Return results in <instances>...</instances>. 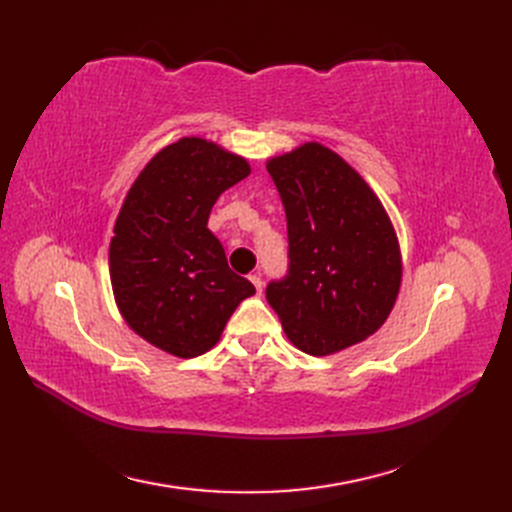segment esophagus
<instances>
[{
    "label": "esophagus",
    "mask_w": 512,
    "mask_h": 512,
    "mask_svg": "<svg viewBox=\"0 0 512 512\" xmlns=\"http://www.w3.org/2000/svg\"><path fill=\"white\" fill-rule=\"evenodd\" d=\"M250 282L256 286L258 292H262V286H265V284H262V277H260L258 273H252V275H250Z\"/></svg>",
    "instance_id": "esophagus-1"
}]
</instances>
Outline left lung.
I'll return each mask as SVG.
<instances>
[{
	"label": "left lung",
	"mask_w": 512,
	"mask_h": 512,
	"mask_svg": "<svg viewBox=\"0 0 512 512\" xmlns=\"http://www.w3.org/2000/svg\"><path fill=\"white\" fill-rule=\"evenodd\" d=\"M288 226V271L267 301L299 350L324 356L363 342L401 284L393 224L378 196L331 149L307 143L267 164Z\"/></svg>",
	"instance_id": "left-lung-1"
}]
</instances>
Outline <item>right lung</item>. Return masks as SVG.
<instances>
[{"mask_svg": "<svg viewBox=\"0 0 512 512\" xmlns=\"http://www.w3.org/2000/svg\"><path fill=\"white\" fill-rule=\"evenodd\" d=\"M250 175V164L203 138L164 147L130 188L111 241V284L121 316L181 359L218 344L250 280L230 271L207 228L211 207Z\"/></svg>", "mask_w": 512, "mask_h": 512, "instance_id": "obj_1", "label": "right lung"}]
</instances>
